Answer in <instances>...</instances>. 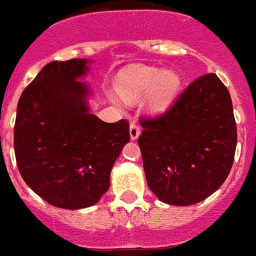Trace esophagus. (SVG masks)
<instances>
[{"label": "esophagus", "instance_id": "obj_1", "mask_svg": "<svg viewBox=\"0 0 256 256\" xmlns=\"http://www.w3.org/2000/svg\"><path fill=\"white\" fill-rule=\"evenodd\" d=\"M130 139H132V140L138 139V138H139V135H140V126H138L136 122H130Z\"/></svg>", "mask_w": 256, "mask_h": 256}]
</instances>
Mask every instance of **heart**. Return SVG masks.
<instances>
[{
	"label": "heart",
	"instance_id": "1",
	"mask_svg": "<svg viewBox=\"0 0 256 256\" xmlns=\"http://www.w3.org/2000/svg\"><path fill=\"white\" fill-rule=\"evenodd\" d=\"M178 87V78L170 70L162 72L156 68L130 66L126 69L116 82V90L121 98L134 102L152 91L150 106L152 110L165 109Z\"/></svg>",
	"mask_w": 256,
	"mask_h": 256
}]
</instances>
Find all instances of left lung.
<instances>
[{
	"label": "left lung",
	"instance_id": "obj_1",
	"mask_svg": "<svg viewBox=\"0 0 256 256\" xmlns=\"http://www.w3.org/2000/svg\"><path fill=\"white\" fill-rule=\"evenodd\" d=\"M140 126L147 184L160 200L190 206L226 180L238 128L230 94L216 74L194 80L164 113L142 117Z\"/></svg>",
	"mask_w": 256,
	"mask_h": 256
}]
</instances>
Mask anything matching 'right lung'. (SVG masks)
Instances as JSON below:
<instances>
[{
    "mask_svg": "<svg viewBox=\"0 0 256 256\" xmlns=\"http://www.w3.org/2000/svg\"><path fill=\"white\" fill-rule=\"evenodd\" d=\"M86 60L44 65L18 104L13 147L26 184L52 206L84 208L110 186V170L126 143L130 122L91 114L87 86L78 80Z\"/></svg>",
    "mask_w": 256,
    "mask_h": 256,
    "instance_id": "right-lung-1",
    "label": "right lung"
}]
</instances>
